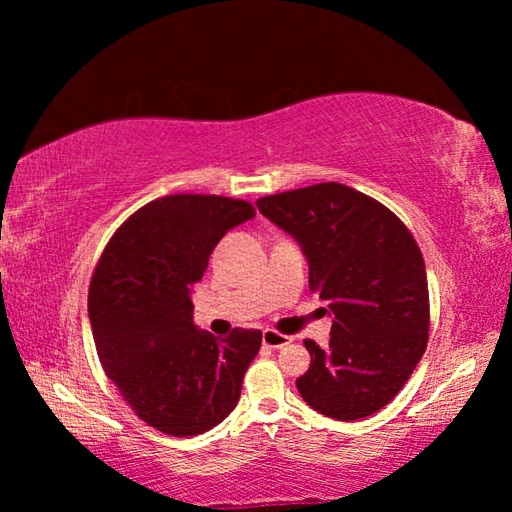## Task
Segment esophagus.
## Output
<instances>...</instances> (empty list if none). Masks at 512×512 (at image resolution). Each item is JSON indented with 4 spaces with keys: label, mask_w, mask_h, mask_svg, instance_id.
I'll return each mask as SVG.
<instances>
[{
    "label": "esophagus",
    "mask_w": 512,
    "mask_h": 512,
    "mask_svg": "<svg viewBox=\"0 0 512 512\" xmlns=\"http://www.w3.org/2000/svg\"><path fill=\"white\" fill-rule=\"evenodd\" d=\"M262 343L266 345V348H271V350H280L287 343H291V336H284L280 332H275V329H264Z\"/></svg>",
    "instance_id": "esophagus-1"
}]
</instances>
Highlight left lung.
<instances>
[{
	"label": "left lung",
	"instance_id": "1",
	"mask_svg": "<svg viewBox=\"0 0 512 512\" xmlns=\"http://www.w3.org/2000/svg\"><path fill=\"white\" fill-rule=\"evenodd\" d=\"M257 207L298 241L309 287L332 316L327 348L305 341L311 363L296 379L300 397L343 422L384 409L429 339L427 271L411 232L384 205L341 183L264 196Z\"/></svg>",
	"mask_w": 512,
	"mask_h": 512
}]
</instances>
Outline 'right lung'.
<instances>
[{
	"instance_id": "1",
	"label": "right lung",
	"mask_w": 512,
	"mask_h": 512,
	"mask_svg": "<svg viewBox=\"0 0 512 512\" xmlns=\"http://www.w3.org/2000/svg\"><path fill=\"white\" fill-rule=\"evenodd\" d=\"M253 205L178 194L137 210L110 239L92 275L88 314L106 375L140 418L171 436H198L228 418L259 329L228 339L198 329L192 287L225 232Z\"/></svg>"
}]
</instances>
